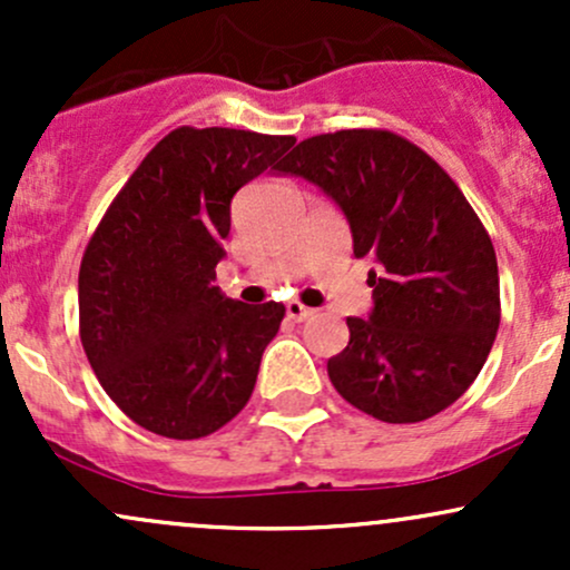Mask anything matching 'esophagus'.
<instances>
[{"label": "esophagus", "instance_id": "34e87169", "mask_svg": "<svg viewBox=\"0 0 570 570\" xmlns=\"http://www.w3.org/2000/svg\"><path fill=\"white\" fill-rule=\"evenodd\" d=\"M313 316V307H305L303 303H297V299H289L286 303V318H292V322H305V318Z\"/></svg>", "mask_w": 570, "mask_h": 570}]
</instances>
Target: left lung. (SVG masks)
Returning <instances> with one entry per match:
<instances>
[{"mask_svg":"<svg viewBox=\"0 0 570 570\" xmlns=\"http://www.w3.org/2000/svg\"><path fill=\"white\" fill-rule=\"evenodd\" d=\"M278 176L316 185L343 212L353 257H372L367 318L326 362L337 394L385 423H417L480 375L501 322L499 263L485 227L423 149L389 130L299 141Z\"/></svg>","mask_w":570,"mask_h":570,"instance_id":"left-lung-1","label":"left lung"}]
</instances>
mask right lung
Wrapping results in <instances>:
<instances>
[{
  "label": "right lung",
  "instance_id": "right-lung-1",
  "mask_svg": "<svg viewBox=\"0 0 570 570\" xmlns=\"http://www.w3.org/2000/svg\"><path fill=\"white\" fill-rule=\"evenodd\" d=\"M292 144L294 136L235 128L171 130L85 248V356L109 399L153 434H214L252 396L284 305L238 303L214 278L233 195Z\"/></svg>",
  "mask_w": 570,
  "mask_h": 570
}]
</instances>
